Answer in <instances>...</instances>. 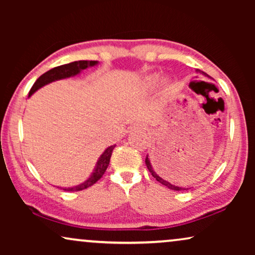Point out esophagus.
<instances>
[{
    "mask_svg": "<svg viewBox=\"0 0 255 255\" xmlns=\"http://www.w3.org/2000/svg\"><path fill=\"white\" fill-rule=\"evenodd\" d=\"M133 130H145V125L141 123L133 124L132 127H130V131H133Z\"/></svg>",
    "mask_w": 255,
    "mask_h": 255,
    "instance_id": "esophagus-1",
    "label": "esophagus"
}]
</instances>
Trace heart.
Returning <instances> with one entry per match:
<instances>
[{"label": "heart", "mask_w": 255, "mask_h": 255, "mask_svg": "<svg viewBox=\"0 0 255 255\" xmlns=\"http://www.w3.org/2000/svg\"><path fill=\"white\" fill-rule=\"evenodd\" d=\"M159 81V75L158 74H152V75H148L146 76L144 79V87L145 88H153L156 83Z\"/></svg>", "instance_id": "heart-1"}]
</instances>
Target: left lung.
Returning <instances> with one entry per match:
<instances>
[{
    "label": "left lung",
    "mask_w": 255,
    "mask_h": 255,
    "mask_svg": "<svg viewBox=\"0 0 255 255\" xmlns=\"http://www.w3.org/2000/svg\"><path fill=\"white\" fill-rule=\"evenodd\" d=\"M197 72H200V73H202V74H203V75L208 76V74H205L204 72H201V71H198V69H197ZM145 163H146V166H147V168H148V170H149V173L152 174V176L154 177V179H155L156 181H158V182H160V183H161V184H163V186H165V187L169 188V189H172V190H179V191H181V190H187V189H190V188H186V187H180V186H175V184L170 183L169 181H167V180L163 179V177L160 176V174H161V173L159 172L158 168H156L154 163H153V161L151 162V160H149V158H148V154L146 155ZM161 175H162V174H161Z\"/></svg>",
    "instance_id": "1"
}]
</instances>
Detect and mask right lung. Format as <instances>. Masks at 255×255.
<instances>
[{
	"mask_svg": "<svg viewBox=\"0 0 255 255\" xmlns=\"http://www.w3.org/2000/svg\"><path fill=\"white\" fill-rule=\"evenodd\" d=\"M99 65V61H87V60H79V61H73L69 62V64L66 65H61L58 66V67H54L50 69V71L44 73L40 78L37 79V81L34 82V85L31 88L30 93H29V97L31 95H33L34 93L37 92L38 89H40L41 87L48 85V83L58 81V80H62V79H67L71 78V76H75L81 73L83 69H87L89 67H94V66ZM116 145H111L109 147H107L104 149V152L100 155L99 160H97L95 167H94L92 174H90L88 179H87L85 182L78 184V186L74 187H59L64 190H68V191H80L86 189V188L92 187L94 183L97 182L102 175L106 172L108 166H109L110 162V158L111 154H113V151Z\"/></svg>",
	"mask_w": 255,
	"mask_h": 255,
	"instance_id": "add662e5",
	"label": "right lung"
}]
</instances>
